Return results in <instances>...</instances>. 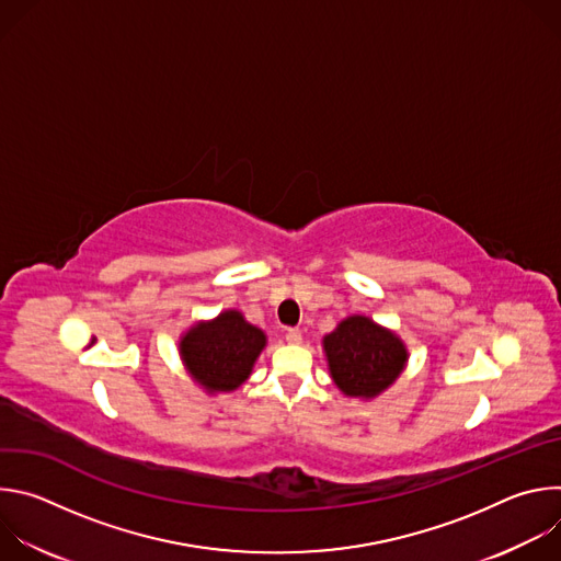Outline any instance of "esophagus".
Returning a JSON list of instances; mask_svg holds the SVG:
<instances>
[{
  "instance_id": "1",
  "label": "esophagus",
  "mask_w": 561,
  "mask_h": 561,
  "mask_svg": "<svg viewBox=\"0 0 561 561\" xmlns=\"http://www.w3.org/2000/svg\"><path fill=\"white\" fill-rule=\"evenodd\" d=\"M284 337L288 344H301V331H297V329H288Z\"/></svg>"
}]
</instances>
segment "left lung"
I'll list each match as a JSON object with an SVG mask.
<instances>
[{"instance_id":"left-lung-1","label":"left lung","mask_w":561,"mask_h":561,"mask_svg":"<svg viewBox=\"0 0 561 561\" xmlns=\"http://www.w3.org/2000/svg\"><path fill=\"white\" fill-rule=\"evenodd\" d=\"M335 386L355 399H375L409 364V348L394 331L366 314H348L322 340Z\"/></svg>"}]
</instances>
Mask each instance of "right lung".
<instances>
[{
  "mask_svg": "<svg viewBox=\"0 0 561 561\" xmlns=\"http://www.w3.org/2000/svg\"><path fill=\"white\" fill-rule=\"evenodd\" d=\"M266 342V333L244 312L228 308L180 335V357L188 377L208 394L232 392L251 377Z\"/></svg>",
  "mask_w": 561,
  "mask_h": 561,
  "instance_id": "add662e5",
  "label": "right lung"
}]
</instances>
